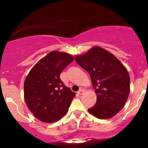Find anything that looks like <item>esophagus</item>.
Returning <instances> with one entry per match:
<instances>
[{
  "instance_id": "34e87169",
  "label": "esophagus",
  "mask_w": 148,
  "mask_h": 148,
  "mask_svg": "<svg viewBox=\"0 0 148 148\" xmlns=\"http://www.w3.org/2000/svg\"><path fill=\"white\" fill-rule=\"evenodd\" d=\"M84 90H82V89H81V90H79L77 92V94L79 95H82L83 94H84Z\"/></svg>"
}]
</instances>
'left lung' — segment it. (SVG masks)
Wrapping results in <instances>:
<instances>
[{"mask_svg":"<svg viewBox=\"0 0 148 148\" xmlns=\"http://www.w3.org/2000/svg\"><path fill=\"white\" fill-rule=\"evenodd\" d=\"M75 58L90 74L96 94V103L88 109L89 112L100 119L115 116L125 106L130 93V77L126 67L112 53L99 46Z\"/></svg>","mask_w":148,"mask_h":148,"instance_id":"8db88e82","label":"left lung"}]
</instances>
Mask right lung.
Masks as SVG:
<instances>
[{
	"mask_svg": "<svg viewBox=\"0 0 148 148\" xmlns=\"http://www.w3.org/2000/svg\"><path fill=\"white\" fill-rule=\"evenodd\" d=\"M74 60L70 54L51 51L34 65L24 82V98L39 121L56 122L67 112L75 93L64 86L60 75Z\"/></svg>",
	"mask_w": 148,
	"mask_h": 148,
	"instance_id": "1",
	"label": "right lung"
}]
</instances>
